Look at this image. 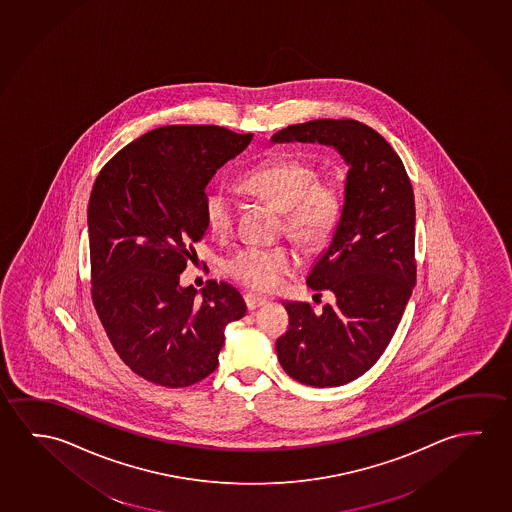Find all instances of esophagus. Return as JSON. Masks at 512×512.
Segmentation results:
<instances>
[{"label": "esophagus", "instance_id": "esophagus-1", "mask_svg": "<svg viewBox=\"0 0 512 512\" xmlns=\"http://www.w3.org/2000/svg\"><path fill=\"white\" fill-rule=\"evenodd\" d=\"M244 303H246L248 310H255V308L266 305L268 298H262V296L255 294V292H248V294H244Z\"/></svg>", "mask_w": 512, "mask_h": 512}]
</instances>
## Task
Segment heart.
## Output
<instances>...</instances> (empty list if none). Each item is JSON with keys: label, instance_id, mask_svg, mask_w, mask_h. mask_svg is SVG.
I'll use <instances>...</instances> for the list:
<instances>
[{"label": "heart", "instance_id": "b5f03b06", "mask_svg": "<svg viewBox=\"0 0 512 512\" xmlns=\"http://www.w3.org/2000/svg\"><path fill=\"white\" fill-rule=\"evenodd\" d=\"M244 189L284 211L285 234L303 250L330 241L344 214V186L331 175H319L314 163L296 154H276L243 175ZM207 225L214 236L230 234L236 220V198L225 186H211L204 198ZM287 246H243L225 262L228 275L255 291H271L296 269Z\"/></svg>", "mask_w": 512, "mask_h": 512}]
</instances>
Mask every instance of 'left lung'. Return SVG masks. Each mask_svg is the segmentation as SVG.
<instances>
[{"instance_id":"1","label":"left lung","mask_w":512,"mask_h":512,"mask_svg":"<svg viewBox=\"0 0 512 512\" xmlns=\"http://www.w3.org/2000/svg\"><path fill=\"white\" fill-rule=\"evenodd\" d=\"M271 140L331 145L349 165L342 220L307 278L310 289L333 292L335 303L321 312L284 303L289 330L276 340L291 378L346 385L385 353L417 282L413 188L390 143L353 118L294 124Z\"/></svg>"}]
</instances>
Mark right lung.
I'll return each mask as SVG.
<instances>
[{
    "label": "right lung",
    "mask_w": 512,
    "mask_h": 512,
    "mask_svg": "<svg viewBox=\"0 0 512 512\" xmlns=\"http://www.w3.org/2000/svg\"><path fill=\"white\" fill-rule=\"evenodd\" d=\"M253 134L165 126L103 166L88 202L92 299L104 331L134 374L191 386L218 367L228 323L246 314L232 285L209 280L200 298L179 278L204 237L205 188Z\"/></svg>",
    "instance_id": "right-lung-1"
}]
</instances>
